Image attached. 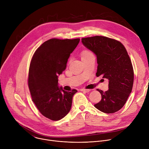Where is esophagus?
Here are the masks:
<instances>
[{
	"label": "esophagus",
	"mask_w": 149,
	"mask_h": 149,
	"mask_svg": "<svg viewBox=\"0 0 149 149\" xmlns=\"http://www.w3.org/2000/svg\"><path fill=\"white\" fill-rule=\"evenodd\" d=\"M82 92H85V93H88L90 91V90H88V89H84V88H81L80 90Z\"/></svg>",
	"instance_id": "obj_1"
}]
</instances>
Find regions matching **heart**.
Instances as JSON below:
<instances>
[{
  "label": "heart",
  "mask_w": 149,
  "mask_h": 149,
  "mask_svg": "<svg viewBox=\"0 0 149 149\" xmlns=\"http://www.w3.org/2000/svg\"><path fill=\"white\" fill-rule=\"evenodd\" d=\"M91 54H91L89 51L84 50V51H83L81 52V58L86 57V56H88V55H91Z\"/></svg>",
  "instance_id": "b5f03b06"
}]
</instances>
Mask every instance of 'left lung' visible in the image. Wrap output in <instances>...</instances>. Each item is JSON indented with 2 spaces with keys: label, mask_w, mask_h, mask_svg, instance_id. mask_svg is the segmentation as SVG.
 <instances>
[{
  "label": "left lung",
  "mask_w": 149,
  "mask_h": 149,
  "mask_svg": "<svg viewBox=\"0 0 149 149\" xmlns=\"http://www.w3.org/2000/svg\"><path fill=\"white\" fill-rule=\"evenodd\" d=\"M82 43L97 57V77L109 80V90L97 89L101 100L94 107L105 113L120 110L126 102L133 88L134 71L130 58L124 45L115 39L102 36L84 38Z\"/></svg>",
  "instance_id": "obj_1"
}]
</instances>
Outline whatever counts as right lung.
Returning a JSON list of instances; mask_svg holds the SVG:
<instances>
[{"mask_svg": "<svg viewBox=\"0 0 149 149\" xmlns=\"http://www.w3.org/2000/svg\"><path fill=\"white\" fill-rule=\"evenodd\" d=\"M79 40L51 39L36 49L32 58L28 86L32 101L40 113L51 120L63 118L71 109L77 91L63 90L58 86V76L65 70Z\"/></svg>", "mask_w": 149, "mask_h": 149, "instance_id": "obj_1", "label": "right lung"}]
</instances>
